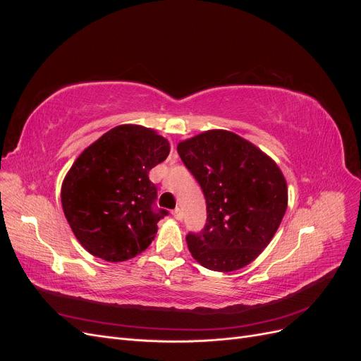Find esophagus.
Masks as SVG:
<instances>
[{"mask_svg": "<svg viewBox=\"0 0 361 361\" xmlns=\"http://www.w3.org/2000/svg\"><path fill=\"white\" fill-rule=\"evenodd\" d=\"M173 216L176 218V220H182V216H183V214H182V209L180 207H176V209L173 211Z\"/></svg>", "mask_w": 361, "mask_h": 361, "instance_id": "34e87169", "label": "esophagus"}]
</instances>
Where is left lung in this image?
Returning a JSON list of instances; mask_svg holds the SVG:
<instances>
[{"label": "left lung", "mask_w": 361, "mask_h": 361, "mask_svg": "<svg viewBox=\"0 0 361 361\" xmlns=\"http://www.w3.org/2000/svg\"><path fill=\"white\" fill-rule=\"evenodd\" d=\"M178 154L206 199L204 227L187 235L192 257L212 271L244 268L271 243L286 212L281 170L253 143L223 129L180 141Z\"/></svg>", "instance_id": "1"}]
</instances>
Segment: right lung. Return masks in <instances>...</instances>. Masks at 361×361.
Instances as JSON below:
<instances>
[{"mask_svg":"<svg viewBox=\"0 0 361 361\" xmlns=\"http://www.w3.org/2000/svg\"><path fill=\"white\" fill-rule=\"evenodd\" d=\"M170 154L154 129L120 125L76 158L61 185L64 216L90 255L123 262L145 251L169 212L157 209L149 171Z\"/></svg>","mask_w":361,"mask_h":361,"instance_id":"right-lung-1","label":"right lung"}]
</instances>
